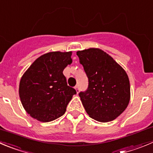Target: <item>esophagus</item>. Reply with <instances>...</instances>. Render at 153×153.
Masks as SVG:
<instances>
[{
    "label": "esophagus",
    "mask_w": 153,
    "mask_h": 153,
    "mask_svg": "<svg viewBox=\"0 0 153 153\" xmlns=\"http://www.w3.org/2000/svg\"><path fill=\"white\" fill-rule=\"evenodd\" d=\"M74 88L76 89V93H79V85H76L75 87H74Z\"/></svg>",
    "instance_id": "34e87169"
}]
</instances>
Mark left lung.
Wrapping results in <instances>:
<instances>
[{"mask_svg": "<svg viewBox=\"0 0 153 153\" xmlns=\"http://www.w3.org/2000/svg\"><path fill=\"white\" fill-rule=\"evenodd\" d=\"M76 55L88 79L79 95L86 113L101 123L114 120L130 101V83L126 71L103 50L91 48Z\"/></svg>", "mask_w": 153, "mask_h": 153, "instance_id": "obj_1", "label": "left lung"}]
</instances>
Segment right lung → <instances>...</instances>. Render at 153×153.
I'll use <instances>...</instances> for the list:
<instances>
[{
	"label": "right lung",
	"mask_w": 153,
	"mask_h": 153,
	"mask_svg": "<svg viewBox=\"0 0 153 153\" xmlns=\"http://www.w3.org/2000/svg\"><path fill=\"white\" fill-rule=\"evenodd\" d=\"M71 52H49L36 59L23 74L19 97L28 114L43 123L63 116L76 91L67 83L63 71L72 62Z\"/></svg>",
	"instance_id": "1"
}]
</instances>
